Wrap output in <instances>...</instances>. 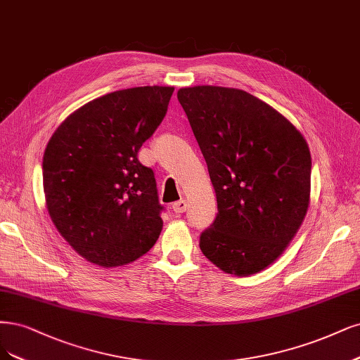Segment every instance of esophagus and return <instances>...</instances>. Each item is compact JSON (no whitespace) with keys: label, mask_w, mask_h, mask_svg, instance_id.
Masks as SVG:
<instances>
[{"label":"esophagus","mask_w":360,"mask_h":360,"mask_svg":"<svg viewBox=\"0 0 360 360\" xmlns=\"http://www.w3.org/2000/svg\"><path fill=\"white\" fill-rule=\"evenodd\" d=\"M186 208H188V202H186V200H180L172 204V210H174L176 213H184Z\"/></svg>","instance_id":"1"}]
</instances>
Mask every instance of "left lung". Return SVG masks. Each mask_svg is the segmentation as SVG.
<instances>
[{"mask_svg": "<svg viewBox=\"0 0 360 360\" xmlns=\"http://www.w3.org/2000/svg\"><path fill=\"white\" fill-rule=\"evenodd\" d=\"M177 98L217 200L201 252L226 274H256L302 225L311 189L308 144L289 119L245 91L207 84L181 88Z\"/></svg>", "mask_w": 360, "mask_h": 360, "instance_id": "left-lung-1", "label": "left lung"}]
</instances>
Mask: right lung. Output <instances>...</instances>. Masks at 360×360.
Returning a JSON list of instances; mask_svg holds the SVG:
<instances>
[{
	"mask_svg": "<svg viewBox=\"0 0 360 360\" xmlns=\"http://www.w3.org/2000/svg\"><path fill=\"white\" fill-rule=\"evenodd\" d=\"M172 86H140L84 104L43 156L47 212L64 240L103 268L134 262L162 231L153 171L137 158L165 117Z\"/></svg>",
	"mask_w": 360,
	"mask_h": 360,
	"instance_id": "obj_1",
	"label": "right lung"
}]
</instances>
